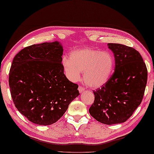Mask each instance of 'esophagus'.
Masks as SVG:
<instances>
[{"label":"esophagus","instance_id":"34e87169","mask_svg":"<svg viewBox=\"0 0 154 154\" xmlns=\"http://www.w3.org/2000/svg\"><path fill=\"white\" fill-rule=\"evenodd\" d=\"M78 90H79L80 93H82V92H84V90H85V88L83 86H79V88H78Z\"/></svg>","mask_w":154,"mask_h":154}]
</instances>
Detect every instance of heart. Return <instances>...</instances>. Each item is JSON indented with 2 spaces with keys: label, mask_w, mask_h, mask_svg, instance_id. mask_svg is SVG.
Here are the masks:
<instances>
[{
  "label": "heart",
  "mask_w": 154,
  "mask_h": 154,
  "mask_svg": "<svg viewBox=\"0 0 154 154\" xmlns=\"http://www.w3.org/2000/svg\"><path fill=\"white\" fill-rule=\"evenodd\" d=\"M62 63L70 81H79L83 71L85 83L93 88L101 87L108 81L114 65L110 53L91 48L72 51L69 58H63Z\"/></svg>",
  "instance_id": "b5f03b06"
}]
</instances>
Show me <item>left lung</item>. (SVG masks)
Wrapping results in <instances>:
<instances>
[{"mask_svg":"<svg viewBox=\"0 0 154 154\" xmlns=\"http://www.w3.org/2000/svg\"><path fill=\"white\" fill-rule=\"evenodd\" d=\"M115 68L108 81L93 91L89 112L106 125L125 122L142 101L147 82V69L138 51L121 44L109 43Z\"/></svg>","mask_w":154,"mask_h":154,"instance_id":"obj_1","label":"left lung"}]
</instances>
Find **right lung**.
<instances>
[{"label":"right lung","mask_w":154,"mask_h":154,"mask_svg":"<svg viewBox=\"0 0 154 154\" xmlns=\"http://www.w3.org/2000/svg\"><path fill=\"white\" fill-rule=\"evenodd\" d=\"M58 42L26 46L14 57L9 73L14 103L29 121L55 123L79 94L78 85L67 79Z\"/></svg>","instance_id":"obj_1"}]
</instances>
